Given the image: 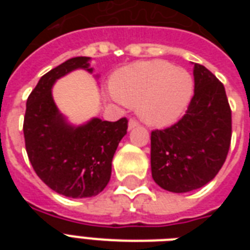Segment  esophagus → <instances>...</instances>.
<instances>
[{"label":"esophagus","instance_id":"34e87169","mask_svg":"<svg viewBox=\"0 0 250 250\" xmlns=\"http://www.w3.org/2000/svg\"><path fill=\"white\" fill-rule=\"evenodd\" d=\"M137 125H139V122H137L135 118H131L128 122V128L132 129V128H135V127H137Z\"/></svg>","mask_w":250,"mask_h":250}]
</instances>
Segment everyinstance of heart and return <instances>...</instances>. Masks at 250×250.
<instances>
[{"label":"heart","instance_id":"1","mask_svg":"<svg viewBox=\"0 0 250 250\" xmlns=\"http://www.w3.org/2000/svg\"><path fill=\"white\" fill-rule=\"evenodd\" d=\"M118 101L136 106L141 119L152 125H167L186 110L193 92L189 72L165 61L137 62L118 70L110 79Z\"/></svg>","mask_w":250,"mask_h":250}]
</instances>
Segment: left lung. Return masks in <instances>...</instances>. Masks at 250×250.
<instances>
[{"label": "left lung", "mask_w": 250, "mask_h": 250, "mask_svg": "<svg viewBox=\"0 0 250 250\" xmlns=\"http://www.w3.org/2000/svg\"><path fill=\"white\" fill-rule=\"evenodd\" d=\"M194 93L182 119L150 136L154 182L184 193L213 180L229 154L232 135L231 107L223 84L205 66L193 68Z\"/></svg>", "instance_id": "obj_1"}]
</instances>
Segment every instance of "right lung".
I'll return each instance as SVG.
<instances>
[{
    "mask_svg": "<svg viewBox=\"0 0 250 250\" xmlns=\"http://www.w3.org/2000/svg\"><path fill=\"white\" fill-rule=\"evenodd\" d=\"M89 57H75L41 76L27 100L23 132L25 150L37 176L60 194L71 198L101 193L111 176V161L128 121L90 119L68 125L54 104L52 86L76 68L92 72Z\"/></svg>",
    "mask_w": 250,
    "mask_h": 250,
    "instance_id": "1",
    "label": "right lung"
}]
</instances>
